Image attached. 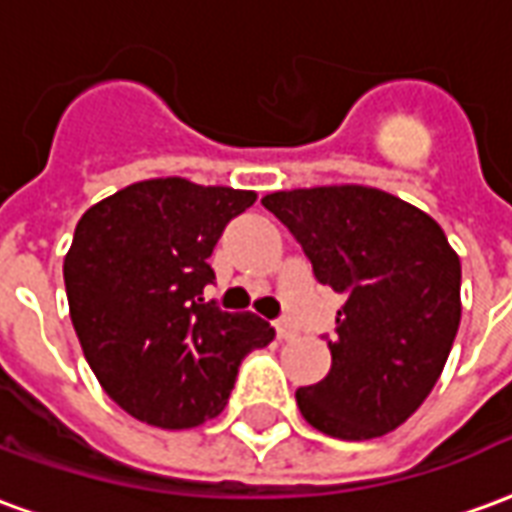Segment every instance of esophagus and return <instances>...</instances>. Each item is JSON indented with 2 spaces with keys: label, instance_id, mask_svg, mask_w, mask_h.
Instances as JSON below:
<instances>
[{
  "label": "esophagus",
  "instance_id": "34e87169",
  "mask_svg": "<svg viewBox=\"0 0 512 512\" xmlns=\"http://www.w3.org/2000/svg\"><path fill=\"white\" fill-rule=\"evenodd\" d=\"M274 329H277L279 340H293V337H296V326H293L288 318H279V321L274 323Z\"/></svg>",
  "mask_w": 512,
  "mask_h": 512
}]
</instances>
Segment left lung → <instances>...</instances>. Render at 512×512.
<instances>
[{
	"label": "left lung",
	"instance_id": "1",
	"mask_svg": "<svg viewBox=\"0 0 512 512\" xmlns=\"http://www.w3.org/2000/svg\"><path fill=\"white\" fill-rule=\"evenodd\" d=\"M263 205L345 304L329 340V376L296 392L326 436H384L439 381L461 323V260L428 213L370 186L274 191Z\"/></svg>",
	"mask_w": 512,
	"mask_h": 512
}]
</instances>
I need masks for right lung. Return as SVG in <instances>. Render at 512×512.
I'll return each mask as SVG.
<instances>
[{"label":"right lung","mask_w":512,"mask_h":512,"mask_svg":"<svg viewBox=\"0 0 512 512\" xmlns=\"http://www.w3.org/2000/svg\"><path fill=\"white\" fill-rule=\"evenodd\" d=\"M255 191L186 178L131 183L84 213L65 290L84 359L131 417L167 430L219 417L244 356L274 340L252 312L202 299L213 246Z\"/></svg>","instance_id":"right-lung-1"}]
</instances>
